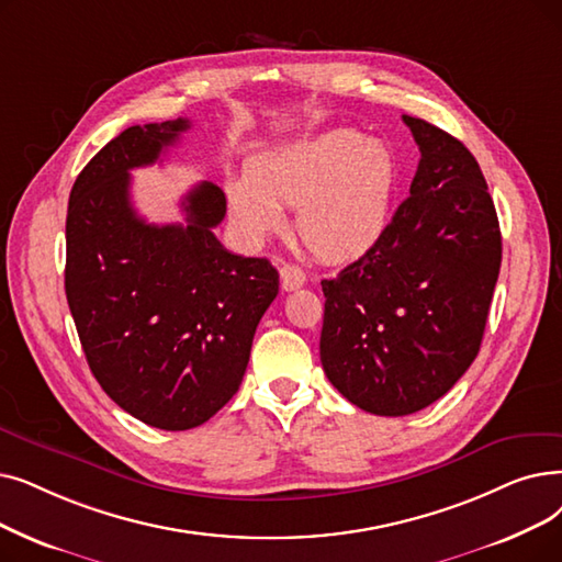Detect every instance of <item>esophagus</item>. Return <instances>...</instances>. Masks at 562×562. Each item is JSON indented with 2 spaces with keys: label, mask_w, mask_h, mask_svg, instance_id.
Instances as JSON below:
<instances>
[{
  "label": "esophagus",
  "mask_w": 562,
  "mask_h": 562,
  "mask_svg": "<svg viewBox=\"0 0 562 562\" xmlns=\"http://www.w3.org/2000/svg\"><path fill=\"white\" fill-rule=\"evenodd\" d=\"M280 282H282L284 291L301 289L305 284L303 268L296 266V263H282V268H280Z\"/></svg>",
  "instance_id": "obj_1"
}]
</instances>
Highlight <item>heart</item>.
I'll return each instance as SVG.
<instances>
[{
	"label": "heart",
	"instance_id": "1",
	"mask_svg": "<svg viewBox=\"0 0 562 562\" xmlns=\"http://www.w3.org/2000/svg\"><path fill=\"white\" fill-rule=\"evenodd\" d=\"M400 188V162L387 144L347 128L326 131L257 158L227 188L229 211L252 238L284 225L296 209L303 246L326 261L358 259L385 236Z\"/></svg>",
	"mask_w": 562,
	"mask_h": 562
}]
</instances>
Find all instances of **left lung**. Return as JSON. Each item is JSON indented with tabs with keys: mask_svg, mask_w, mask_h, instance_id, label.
<instances>
[{
	"mask_svg": "<svg viewBox=\"0 0 562 562\" xmlns=\"http://www.w3.org/2000/svg\"><path fill=\"white\" fill-rule=\"evenodd\" d=\"M402 119L420 149L411 198L370 252L322 280L324 372L376 416L429 406L471 368L503 252L473 154L425 119Z\"/></svg>",
	"mask_w": 562,
	"mask_h": 562,
	"instance_id": "8db88e82",
	"label": "left lung"
}]
</instances>
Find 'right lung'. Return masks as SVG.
<instances>
[{
    "instance_id": "obj_1",
    "label": "right lung",
    "mask_w": 562,
    "mask_h": 562,
    "mask_svg": "<svg viewBox=\"0 0 562 562\" xmlns=\"http://www.w3.org/2000/svg\"><path fill=\"white\" fill-rule=\"evenodd\" d=\"M188 128L175 119L116 135L72 183L66 215V301L91 374L133 418L167 431L206 423L236 395L280 286L271 261L215 238L227 213L217 186L186 194L183 225L133 209L131 169Z\"/></svg>"
}]
</instances>
